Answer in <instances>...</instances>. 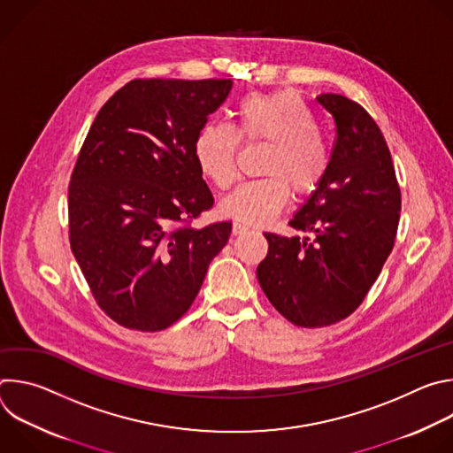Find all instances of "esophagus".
<instances>
[{
  "mask_svg": "<svg viewBox=\"0 0 453 453\" xmlns=\"http://www.w3.org/2000/svg\"><path fill=\"white\" fill-rule=\"evenodd\" d=\"M247 231V227L242 224V222H233V234L236 236V234H242V233H245Z\"/></svg>",
  "mask_w": 453,
  "mask_h": 453,
  "instance_id": "1",
  "label": "esophagus"
}]
</instances>
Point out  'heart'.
I'll list each match as a JSON object with an SVG mask.
<instances>
[{"instance_id": "1", "label": "heart", "mask_w": 453, "mask_h": 453, "mask_svg": "<svg viewBox=\"0 0 453 453\" xmlns=\"http://www.w3.org/2000/svg\"><path fill=\"white\" fill-rule=\"evenodd\" d=\"M243 143H265L262 179L236 188L222 211L245 226H264L294 199L310 197L332 165L328 140L319 133L311 107L292 91L252 93L236 105V127L206 123L196 136L193 154L203 175L220 191L236 179V156Z\"/></svg>"}]
</instances>
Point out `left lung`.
Here are the masks:
<instances>
[{
	"mask_svg": "<svg viewBox=\"0 0 453 453\" xmlns=\"http://www.w3.org/2000/svg\"><path fill=\"white\" fill-rule=\"evenodd\" d=\"M335 119L326 179L288 222L313 238L265 233L267 256L256 276L292 325L322 328L351 315L389 257L402 191L393 157L371 114L342 95L317 96Z\"/></svg>",
	"mask_w": 453,
	"mask_h": 453,
	"instance_id": "8db88e82",
	"label": "left lung"
}]
</instances>
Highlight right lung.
Returning <instances> with one entry per match:
<instances>
[{
  "mask_svg": "<svg viewBox=\"0 0 453 453\" xmlns=\"http://www.w3.org/2000/svg\"><path fill=\"white\" fill-rule=\"evenodd\" d=\"M229 79H134L98 111L68 188L70 243L96 304L161 332L197 297L231 222L193 226L213 196L193 154Z\"/></svg>",
  "mask_w": 453,
  "mask_h": 453,
  "instance_id": "1",
  "label": "right lung"
}]
</instances>
